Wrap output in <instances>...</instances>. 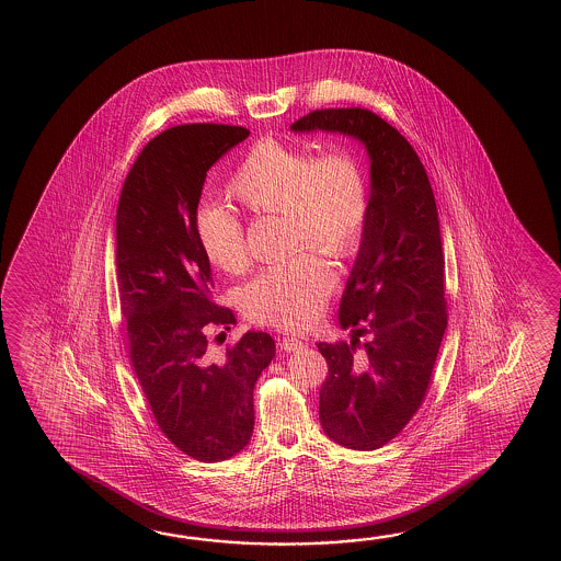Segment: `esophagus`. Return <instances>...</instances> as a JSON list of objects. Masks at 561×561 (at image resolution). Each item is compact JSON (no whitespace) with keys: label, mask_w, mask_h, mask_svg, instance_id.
<instances>
[{"label":"esophagus","mask_w":561,"mask_h":561,"mask_svg":"<svg viewBox=\"0 0 561 561\" xmlns=\"http://www.w3.org/2000/svg\"><path fill=\"white\" fill-rule=\"evenodd\" d=\"M278 345L286 353H290V351H298V348H302V343L295 339V336H283V339H278Z\"/></svg>","instance_id":"1"}]
</instances>
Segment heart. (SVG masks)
<instances>
[{
    "label": "heart",
    "mask_w": 561,
    "mask_h": 561,
    "mask_svg": "<svg viewBox=\"0 0 561 561\" xmlns=\"http://www.w3.org/2000/svg\"><path fill=\"white\" fill-rule=\"evenodd\" d=\"M227 192L254 216H283L286 244H301L242 286V312L280 329L307 327L321 314L334 286L333 266L309 244L346 259L357 252L367 228L370 191L360 158L343 144L312 154L297 144L263 138L240 160ZM194 230L204 256L218 271L239 275L249 266L244 225L232 210L203 204Z\"/></svg>",
    "instance_id": "heart-1"
}]
</instances>
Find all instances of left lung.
<instances>
[{
	"mask_svg": "<svg viewBox=\"0 0 561 561\" xmlns=\"http://www.w3.org/2000/svg\"><path fill=\"white\" fill-rule=\"evenodd\" d=\"M290 128L355 136L370 156L369 220L339 314L355 336L319 343L329 367L319 419L339 445L379 449L423 405L447 329L437 204L413 146L367 107L312 110Z\"/></svg>",
	"mask_w": 561,
	"mask_h": 561,
	"instance_id": "8db88e82",
	"label": "left lung"
}]
</instances>
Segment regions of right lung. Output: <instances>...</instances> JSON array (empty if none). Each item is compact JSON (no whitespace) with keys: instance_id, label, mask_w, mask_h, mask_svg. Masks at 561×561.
<instances>
[{"instance_id":"obj_1","label":"right lung","mask_w":561,"mask_h":561,"mask_svg":"<svg viewBox=\"0 0 561 561\" xmlns=\"http://www.w3.org/2000/svg\"><path fill=\"white\" fill-rule=\"evenodd\" d=\"M251 131L180 124L144 146L124 180L116 213V275L131 367L168 442L203 463L251 442L254 382L275 357V339L247 333L220 357L208 329L234 322L216 305L210 261L194 216L208 168Z\"/></svg>"}]
</instances>
